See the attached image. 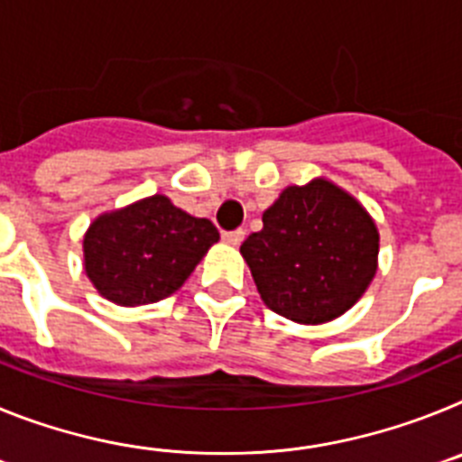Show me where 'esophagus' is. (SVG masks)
Returning <instances> with one entry per match:
<instances>
[{"label":"esophagus","mask_w":462,"mask_h":462,"mask_svg":"<svg viewBox=\"0 0 462 462\" xmlns=\"http://www.w3.org/2000/svg\"><path fill=\"white\" fill-rule=\"evenodd\" d=\"M222 240L228 245H240L245 240V231L243 228H236V231H224Z\"/></svg>","instance_id":"obj_1"}]
</instances>
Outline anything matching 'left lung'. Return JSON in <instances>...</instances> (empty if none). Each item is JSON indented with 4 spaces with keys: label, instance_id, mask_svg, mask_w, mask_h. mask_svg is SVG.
<instances>
[{
    "label": "left lung",
    "instance_id": "8db88e82",
    "mask_svg": "<svg viewBox=\"0 0 462 462\" xmlns=\"http://www.w3.org/2000/svg\"><path fill=\"white\" fill-rule=\"evenodd\" d=\"M240 254L273 312L314 326L345 314L368 289L379 234L352 194L317 178L282 191Z\"/></svg>",
    "mask_w": 462,
    "mask_h": 462
}]
</instances>
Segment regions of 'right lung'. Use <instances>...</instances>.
Returning a JSON list of instances; mask_svg holds the SVG:
<instances>
[{"label":"right lung","instance_id":"right-lung-1","mask_svg":"<svg viewBox=\"0 0 462 462\" xmlns=\"http://www.w3.org/2000/svg\"><path fill=\"white\" fill-rule=\"evenodd\" d=\"M217 240L210 219L191 217L171 199L154 194L89 224L83 238L85 273L113 303H157L185 284Z\"/></svg>","mask_w":462,"mask_h":462}]
</instances>
